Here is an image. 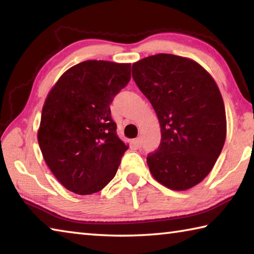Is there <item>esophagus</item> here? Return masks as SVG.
Here are the masks:
<instances>
[{"label":"esophagus","instance_id":"34e87169","mask_svg":"<svg viewBox=\"0 0 254 254\" xmlns=\"http://www.w3.org/2000/svg\"><path fill=\"white\" fill-rule=\"evenodd\" d=\"M133 144H134L135 148H141V145H142V141H141L140 137H136V139L133 140Z\"/></svg>","mask_w":254,"mask_h":254}]
</instances>
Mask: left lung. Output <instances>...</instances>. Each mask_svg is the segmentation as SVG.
<instances>
[{"instance_id":"left-lung-1","label":"left lung","mask_w":254,"mask_h":254,"mask_svg":"<svg viewBox=\"0 0 254 254\" xmlns=\"http://www.w3.org/2000/svg\"><path fill=\"white\" fill-rule=\"evenodd\" d=\"M132 77L161 127L160 144L147 157L152 176L173 190L194 187L225 142V107L216 83L194 60L170 54L134 63Z\"/></svg>"}]
</instances>
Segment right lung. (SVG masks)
<instances>
[{"label": "right lung", "instance_id": "right-lung-1", "mask_svg": "<svg viewBox=\"0 0 254 254\" xmlns=\"http://www.w3.org/2000/svg\"><path fill=\"white\" fill-rule=\"evenodd\" d=\"M130 79V64L86 60L64 72L47 96L38 142L68 190L91 195L114 178L128 147L117 134L110 105Z\"/></svg>", "mask_w": 254, "mask_h": 254}]
</instances>
